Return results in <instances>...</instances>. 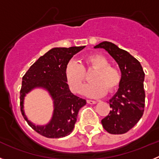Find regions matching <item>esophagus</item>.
Segmentation results:
<instances>
[{
	"label": "esophagus",
	"mask_w": 159,
	"mask_h": 159,
	"mask_svg": "<svg viewBox=\"0 0 159 159\" xmlns=\"http://www.w3.org/2000/svg\"><path fill=\"white\" fill-rule=\"evenodd\" d=\"M87 102H88V103H90V104H95V103H97V101L95 100H88Z\"/></svg>",
	"instance_id": "1"
}]
</instances>
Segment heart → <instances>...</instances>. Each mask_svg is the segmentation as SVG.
Instances as JSON below:
<instances>
[{
  "mask_svg": "<svg viewBox=\"0 0 159 159\" xmlns=\"http://www.w3.org/2000/svg\"><path fill=\"white\" fill-rule=\"evenodd\" d=\"M95 69L91 77L92 83L83 89V93L88 97H100L108 92H112L119 88L121 83V72L116 67L110 65L109 60L102 55L92 54L87 57L84 64L75 60H70L64 68V75L72 92L79 93L82 90L86 79L85 71Z\"/></svg>",
  "mask_w": 159,
  "mask_h": 159,
  "instance_id": "b5f03b06",
  "label": "heart"
}]
</instances>
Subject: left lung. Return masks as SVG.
<instances>
[{"instance_id": "obj_1", "label": "left lung", "mask_w": 159, "mask_h": 159, "mask_svg": "<svg viewBox=\"0 0 159 159\" xmlns=\"http://www.w3.org/2000/svg\"><path fill=\"white\" fill-rule=\"evenodd\" d=\"M94 48L107 52L119 64L122 75L117 92L109 99L111 111L101 123L110 134H124L139 121L143 115L145 73L139 60L111 42H101Z\"/></svg>"}]
</instances>
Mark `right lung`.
Wrapping results in <instances>:
<instances>
[{"label": "right lung", "mask_w": 159, "mask_h": 159, "mask_svg": "<svg viewBox=\"0 0 159 159\" xmlns=\"http://www.w3.org/2000/svg\"><path fill=\"white\" fill-rule=\"evenodd\" d=\"M84 48L85 46L53 48L38 59L22 78L20 96L22 116L33 130L44 137L59 139L71 134L77 120L79 110L86 105L85 99L70 91L64 75L66 64ZM36 88L46 90L53 103L51 119L43 125H36L31 122L23 110L25 96Z\"/></svg>", "instance_id": "1"}]
</instances>
